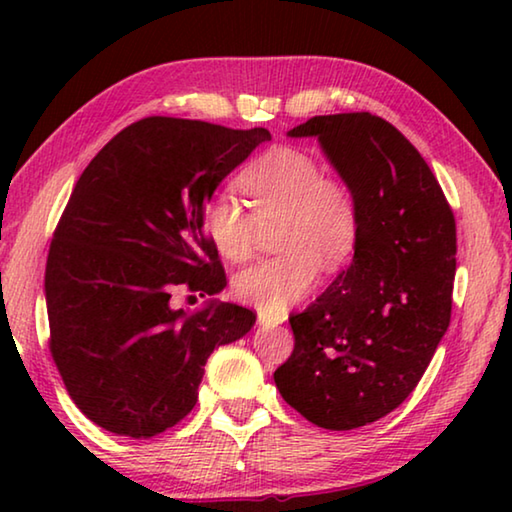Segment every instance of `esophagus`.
I'll return each instance as SVG.
<instances>
[{"label": "esophagus", "instance_id": "1", "mask_svg": "<svg viewBox=\"0 0 512 512\" xmlns=\"http://www.w3.org/2000/svg\"><path fill=\"white\" fill-rule=\"evenodd\" d=\"M257 323L259 325H277V323H282V318H275V316L264 314V311H257Z\"/></svg>", "mask_w": 512, "mask_h": 512}]
</instances>
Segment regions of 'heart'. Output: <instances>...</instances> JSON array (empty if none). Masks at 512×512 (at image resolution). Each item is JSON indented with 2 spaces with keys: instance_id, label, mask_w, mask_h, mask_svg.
<instances>
[{
  "instance_id": "obj_1",
  "label": "heart",
  "mask_w": 512,
  "mask_h": 512,
  "mask_svg": "<svg viewBox=\"0 0 512 512\" xmlns=\"http://www.w3.org/2000/svg\"><path fill=\"white\" fill-rule=\"evenodd\" d=\"M249 210L237 196L223 192L205 207V230L216 250L230 262H246L264 230H275L280 257L264 259L241 271L232 289L241 302L268 314L287 309L314 287L325 271L350 262L359 241V201L339 173L298 146H275L259 155L239 176Z\"/></svg>"
}]
</instances>
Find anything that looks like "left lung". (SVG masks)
Segmentation results:
<instances>
[{
    "mask_svg": "<svg viewBox=\"0 0 512 512\" xmlns=\"http://www.w3.org/2000/svg\"><path fill=\"white\" fill-rule=\"evenodd\" d=\"M359 201L348 271L291 314V357L273 372L284 402L316 427L348 431L397 409L418 386L452 318L456 221L418 149L370 112L311 117Z\"/></svg>",
    "mask_w": 512,
    "mask_h": 512,
    "instance_id": "left-lung-1",
    "label": "left lung"
}]
</instances>
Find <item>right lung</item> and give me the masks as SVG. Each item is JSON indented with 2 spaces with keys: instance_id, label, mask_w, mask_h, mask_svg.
Here are the masks:
<instances>
[{
  "instance_id": "right-lung-1",
  "label": "right lung",
  "mask_w": 512,
  "mask_h": 512,
  "mask_svg": "<svg viewBox=\"0 0 512 512\" xmlns=\"http://www.w3.org/2000/svg\"><path fill=\"white\" fill-rule=\"evenodd\" d=\"M266 128L144 117L81 173L51 239L45 271L49 352L74 404L106 431L153 438L194 409L216 345L255 314L210 302L187 316L176 289L225 287L205 205Z\"/></svg>"
}]
</instances>
